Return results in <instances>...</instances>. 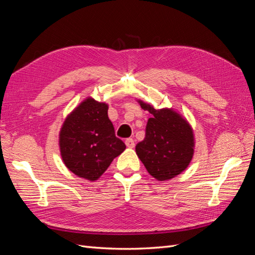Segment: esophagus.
Returning <instances> with one entry per match:
<instances>
[{"instance_id":"esophagus-1","label":"esophagus","mask_w":255,"mask_h":255,"mask_svg":"<svg viewBox=\"0 0 255 255\" xmlns=\"http://www.w3.org/2000/svg\"><path fill=\"white\" fill-rule=\"evenodd\" d=\"M126 144L128 148H134L135 146L134 139H132V138H128V139H126Z\"/></svg>"}]
</instances>
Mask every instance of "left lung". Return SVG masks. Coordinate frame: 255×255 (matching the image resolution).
Instances as JSON below:
<instances>
[{"label":"left lung","mask_w":255,"mask_h":255,"mask_svg":"<svg viewBox=\"0 0 255 255\" xmlns=\"http://www.w3.org/2000/svg\"><path fill=\"white\" fill-rule=\"evenodd\" d=\"M148 111L145 137L137 143L136 154L146 171L157 181H169L186 170L195 153L194 129L187 119L172 107L156 110L137 99Z\"/></svg>","instance_id":"obj_1"}]
</instances>
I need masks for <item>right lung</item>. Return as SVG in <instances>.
Instances as JSON below:
<instances>
[{"label":"right lung","mask_w":255,"mask_h":255,"mask_svg":"<svg viewBox=\"0 0 255 255\" xmlns=\"http://www.w3.org/2000/svg\"><path fill=\"white\" fill-rule=\"evenodd\" d=\"M109 104L88 97L69 114L59 130V151L66 167L75 175L97 181L126 144L115 136L107 115Z\"/></svg>","instance_id":"right-lung-1"}]
</instances>
